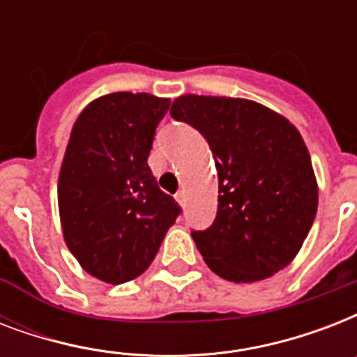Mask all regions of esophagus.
I'll list each match as a JSON object with an SVG mask.
<instances>
[{"instance_id": "esophagus-1", "label": "esophagus", "mask_w": 357, "mask_h": 357, "mask_svg": "<svg viewBox=\"0 0 357 357\" xmlns=\"http://www.w3.org/2000/svg\"><path fill=\"white\" fill-rule=\"evenodd\" d=\"M176 200L179 202V206H185V190H178L176 192Z\"/></svg>"}]
</instances>
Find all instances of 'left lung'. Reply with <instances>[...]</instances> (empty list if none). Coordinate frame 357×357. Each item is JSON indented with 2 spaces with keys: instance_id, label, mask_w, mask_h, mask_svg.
<instances>
[{
  "instance_id": "obj_1",
  "label": "left lung",
  "mask_w": 357,
  "mask_h": 357,
  "mask_svg": "<svg viewBox=\"0 0 357 357\" xmlns=\"http://www.w3.org/2000/svg\"><path fill=\"white\" fill-rule=\"evenodd\" d=\"M170 114L204 135L217 167V217L207 229L190 231L207 266L235 283L282 271L298 254L319 204L296 128L241 98L187 94Z\"/></svg>"
}]
</instances>
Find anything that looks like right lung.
Segmentation results:
<instances>
[{"instance_id":"add662e5","label":"right lung","mask_w":357,"mask_h":357,"mask_svg":"<svg viewBox=\"0 0 357 357\" xmlns=\"http://www.w3.org/2000/svg\"><path fill=\"white\" fill-rule=\"evenodd\" d=\"M170 100L114 92L75 120L59 176L64 241L89 274L126 283L150 266L181 207L148 167Z\"/></svg>"}]
</instances>
